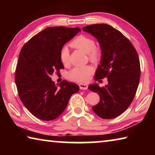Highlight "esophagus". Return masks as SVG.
<instances>
[{"label":"esophagus","mask_w":155,"mask_h":155,"mask_svg":"<svg viewBox=\"0 0 155 155\" xmlns=\"http://www.w3.org/2000/svg\"><path fill=\"white\" fill-rule=\"evenodd\" d=\"M79 87L81 90H87L88 89V85L87 84H83V83H80L79 84Z\"/></svg>","instance_id":"obj_1"}]
</instances>
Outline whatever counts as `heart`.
<instances>
[{
  "mask_svg": "<svg viewBox=\"0 0 155 155\" xmlns=\"http://www.w3.org/2000/svg\"><path fill=\"white\" fill-rule=\"evenodd\" d=\"M71 45L87 53L89 59L91 61H96L101 56V51L96 47L95 41L89 36L81 35L72 40ZM59 58L63 64L66 65L69 62L70 52L68 46H64L60 51ZM94 68L90 65L76 66L70 70L67 74L68 79L78 83H85L90 79Z\"/></svg>",
  "mask_w": 155,
  "mask_h": 155,
  "instance_id": "b5f03b06",
  "label": "heart"
}]
</instances>
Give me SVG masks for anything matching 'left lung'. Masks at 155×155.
I'll return each instance as SVG.
<instances>
[{"label":"left lung","instance_id":"1","mask_svg":"<svg viewBox=\"0 0 155 155\" xmlns=\"http://www.w3.org/2000/svg\"><path fill=\"white\" fill-rule=\"evenodd\" d=\"M83 30L96 38L101 48L95 81L101 82L105 77L108 81L105 87L97 83L89 85V90L100 96V102L92 110L101 118H114L128 109L137 91L141 74L137 52L130 41L111 26L91 25Z\"/></svg>","mask_w":155,"mask_h":155}]
</instances>
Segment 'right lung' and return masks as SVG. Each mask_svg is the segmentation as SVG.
<instances>
[{
    "mask_svg": "<svg viewBox=\"0 0 155 155\" xmlns=\"http://www.w3.org/2000/svg\"><path fill=\"white\" fill-rule=\"evenodd\" d=\"M80 31L78 27H48L31 38L21 49L15 85L23 104L39 119H56L66 108L70 96L79 90L77 84L65 80L58 87L51 75L64 68L60 51Z\"/></svg>",
    "mask_w": 155,
    "mask_h": 155,
    "instance_id": "right-lung-1",
    "label": "right lung"
}]
</instances>
